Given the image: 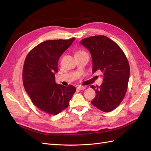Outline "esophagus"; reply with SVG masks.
Masks as SVG:
<instances>
[{
    "mask_svg": "<svg viewBox=\"0 0 151 151\" xmlns=\"http://www.w3.org/2000/svg\"><path fill=\"white\" fill-rule=\"evenodd\" d=\"M86 88V86H79L78 87H77V89H79V90H84Z\"/></svg>",
    "mask_w": 151,
    "mask_h": 151,
    "instance_id": "1",
    "label": "esophagus"
}]
</instances>
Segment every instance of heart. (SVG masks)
<instances>
[{"label": "heart", "mask_w": 151, "mask_h": 151, "mask_svg": "<svg viewBox=\"0 0 151 151\" xmlns=\"http://www.w3.org/2000/svg\"><path fill=\"white\" fill-rule=\"evenodd\" d=\"M81 53H86V52L84 51H83V50H79V51H77L76 53V55L77 54H81Z\"/></svg>", "instance_id": "obj_1"}]
</instances>
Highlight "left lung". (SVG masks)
<instances>
[{
  "label": "left lung",
  "instance_id": "obj_1",
  "mask_svg": "<svg viewBox=\"0 0 151 151\" xmlns=\"http://www.w3.org/2000/svg\"><path fill=\"white\" fill-rule=\"evenodd\" d=\"M93 59V73L101 71L103 84L96 88L93 105L104 112L118 107L124 98L130 77V66L124 52L113 40L103 35L93 36L81 40Z\"/></svg>",
  "mask_w": 151,
  "mask_h": 151
}]
</instances>
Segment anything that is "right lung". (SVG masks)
<instances>
[{
	"label": "right lung",
	"instance_id": "1",
	"mask_svg": "<svg viewBox=\"0 0 151 151\" xmlns=\"http://www.w3.org/2000/svg\"><path fill=\"white\" fill-rule=\"evenodd\" d=\"M75 39L47 40L26 57L22 69L24 89L35 106L49 115H56L66 109L76 91L72 85H58L55 77L59 58Z\"/></svg>",
	"mask_w": 151,
	"mask_h": 151
}]
</instances>
